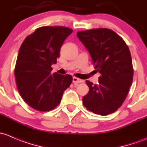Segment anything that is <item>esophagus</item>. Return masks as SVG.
<instances>
[{"label": "esophagus", "instance_id": "esophagus-1", "mask_svg": "<svg viewBox=\"0 0 147 147\" xmlns=\"http://www.w3.org/2000/svg\"><path fill=\"white\" fill-rule=\"evenodd\" d=\"M72 81H73L74 84L76 85H77V84H80V83L82 82V81H81V79L76 78V77H73V78H72Z\"/></svg>", "mask_w": 147, "mask_h": 147}]
</instances>
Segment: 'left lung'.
I'll use <instances>...</instances> for the list:
<instances>
[{
    "label": "left lung",
    "instance_id": "left-lung-1",
    "mask_svg": "<svg viewBox=\"0 0 147 147\" xmlns=\"http://www.w3.org/2000/svg\"><path fill=\"white\" fill-rule=\"evenodd\" d=\"M76 34L100 74L98 84L86 81L89 92L83 98L84 105L100 115L114 113L125 101L132 83L134 71L129 48L117 33L107 28Z\"/></svg>",
    "mask_w": 147,
    "mask_h": 147
}]
</instances>
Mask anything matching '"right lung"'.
<instances>
[{
    "mask_svg": "<svg viewBox=\"0 0 147 147\" xmlns=\"http://www.w3.org/2000/svg\"><path fill=\"white\" fill-rule=\"evenodd\" d=\"M73 30L66 27H42L28 36L19 49L15 76L20 94L39 111H49L61 102L72 82L71 75L51 74L63 42Z\"/></svg>",
    "mask_w": 147,
    "mask_h": 147,
    "instance_id": "right-lung-1",
    "label": "right lung"
}]
</instances>
